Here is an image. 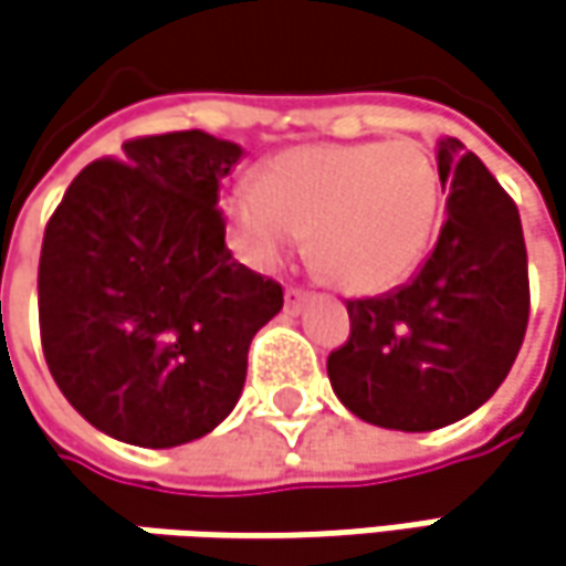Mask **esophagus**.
Wrapping results in <instances>:
<instances>
[{"label":"esophagus","mask_w":566,"mask_h":566,"mask_svg":"<svg viewBox=\"0 0 566 566\" xmlns=\"http://www.w3.org/2000/svg\"><path fill=\"white\" fill-rule=\"evenodd\" d=\"M307 301H311V297H307V294H304V291H297V287H287V291H284V314H301V311H304V307H307Z\"/></svg>","instance_id":"1"}]
</instances>
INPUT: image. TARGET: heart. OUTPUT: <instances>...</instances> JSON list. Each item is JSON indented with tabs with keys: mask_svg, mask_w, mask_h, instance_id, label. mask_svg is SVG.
Listing matches in <instances>:
<instances>
[{
	"mask_svg": "<svg viewBox=\"0 0 566 566\" xmlns=\"http://www.w3.org/2000/svg\"><path fill=\"white\" fill-rule=\"evenodd\" d=\"M442 211V179L413 140L314 144L279 153L262 179L223 191L220 217L233 252L279 269L304 243L319 275L375 294L413 275Z\"/></svg>",
	"mask_w": 566,
	"mask_h": 566,
	"instance_id": "obj_1",
	"label": "heart"
}]
</instances>
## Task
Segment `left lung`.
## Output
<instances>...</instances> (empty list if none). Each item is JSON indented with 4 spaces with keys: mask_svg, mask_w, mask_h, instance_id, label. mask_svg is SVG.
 I'll use <instances>...</instances> for the list:
<instances>
[{
    "mask_svg": "<svg viewBox=\"0 0 566 566\" xmlns=\"http://www.w3.org/2000/svg\"><path fill=\"white\" fill-rule=\"evenodd\" d=\"M449 191L436 250L413 279L349 301V343L326 375L358 419L432 432L483 407L513 368L528 323V259L513 198L461 140L439 144Z\"/></svg>",
    "mask_w": 566,
    "mask_h": 566,
    "instance_id": "1",
    "label": "left lung"
}]
</instances>
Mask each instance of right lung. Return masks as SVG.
<instances>
[{
  "instance_id": "right-lung-1",
  "label": "right lung",
  "mask_w": 566,
  "mask_h": 566,
  "mask_svg": "<svg viewBox=\"0 0 566 566\" xmlns=\"http://www.w3.org/2000/svg\"><path fill=\"white\" fill-rule=\"evenodd\" d=\"M243 147L205 130L127 140L66 188L38 269L53 381L98 432L176 449L217 429L247 384L282 287L227 250L220 179Z\"/></svg>"
}]
</instances>
